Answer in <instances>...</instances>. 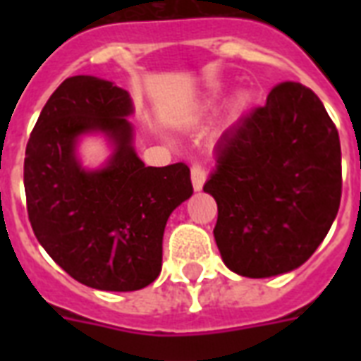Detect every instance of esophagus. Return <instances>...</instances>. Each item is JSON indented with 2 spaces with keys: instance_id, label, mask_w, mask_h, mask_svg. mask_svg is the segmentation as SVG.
I'll use <instances>...</instances> for the list:
<instances>
[{
  "instance_id": "1",
  "label": "esophagus",
  "mask_w": 361,
  "mask_h": 361,
  "mask_svg": "<svg viewBox=\"0 0 361 361\" xmlns=\"http://www.w3.org/2000/svg\"><path fill=\"white\" fill-rule=\"evenodd\" d=\"M191 181L195 191H200L204 187V181H206V169H204L202 163H192L191 164Z\"/></svg>"
}]
</instances>
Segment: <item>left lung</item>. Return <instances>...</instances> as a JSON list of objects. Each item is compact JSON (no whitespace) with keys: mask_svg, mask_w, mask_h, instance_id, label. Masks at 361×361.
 <instances>
[{"mask_svg":"<svg viewBox=\"0 0 361 361\" xmlns=\"http://www.w3.org/2000/svg\"><path fill=\"white\" fill-rule=\"evenodd\" d=\"M215 163L204 191L217 202L223 262L252 279L302 266L341 202L339 133L320 99L298 82L277 84L221 136Z\"/></svg>","mask_w":361,"mask_h":361,"instance_id":"left-lung-1","label":"left lung"}]
</instances>
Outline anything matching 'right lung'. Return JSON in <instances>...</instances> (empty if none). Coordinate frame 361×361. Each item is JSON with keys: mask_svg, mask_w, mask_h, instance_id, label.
<instances>
[{"mask_svg": "<svg viewBox=\"0 0 361 361\" xmlns=\"http://www.w3.org/2000/svg\"><path fill=\"white\" fill-rule=\"evenodd\" d=\"M129 93L95 76H71L44 104L25 146L24 187L31 228L44 251L78 283L140 290L157 279L170 214L192 195L185 163L146 166L133 149ZM116 144L109 166L80 169L82 132Z\"/></svg>", "mask_w": 361, "mask_h": 361, "instance_id": "add662e5", "label": "right lung"}]
</instances>
